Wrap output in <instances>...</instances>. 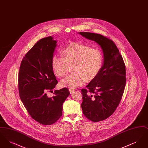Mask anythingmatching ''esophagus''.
<instances>
[{"mask_svg":"<svg viewBox=\"0 0 148 148\" xmlns=\"http://www.w3.org/2000/svg\"><path fill=\"white\" fill-rule=\"evenodd\" d=\"M69 92H71L74 91V89H73V88H69Z\"/></svg>","mask_w":148,"mask_h":148,"instance_id":"obj_1","label":"esophagus"}]
</instances>
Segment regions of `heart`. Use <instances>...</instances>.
<instances>
[{
	"instance_id": "b5f03b06",
	"label": "heart",
	"mask_w": 148,
	"mask_h": 148,
	"mask_svg": "<svg viewBox=\"0 0 148 148\" xmlns=\"http://www.w3.org/2000/svg\"><path fill=\"white\" fill-rule=\"evenodd\" d=\"M104 62L101 50L80 43L68 45L62 51V56L54 55L51 59V66L56 77H63L72 65L73 73L63 79L61 86L71 88L77 87L85 81H90L99 74Z\"/></svg>"
}]
</instances>
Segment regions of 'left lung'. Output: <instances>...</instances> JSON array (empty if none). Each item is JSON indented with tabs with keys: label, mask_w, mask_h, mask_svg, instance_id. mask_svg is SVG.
<instances>
[{
	"label": "left lung",
	"mask_w": 148,
	"mask_h": 148,
	"mask_svg": "<svg viewBox=\"0 0 148 148\" xmlns=\"http://www.w3.org/2000/svg\"><path fill=\"white\" fill-rule=\"evenodd\" d=\"M79 34L97 42L104 53L101 70L85 89H81L83 113L87 119L98 122L110 116L119 104L126 85L125 65L112 39L97 33Z\"/></svg>",
	"instance_id": "obj_1"
}]
</instances>
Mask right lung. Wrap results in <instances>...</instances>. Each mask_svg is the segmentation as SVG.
Listing matches in <instances>:
<instances>
[{"mask_svg": "<svg viewBox=\"0 0 148 148\" xmlns=\"http://www.w3.org/2000/svg\"><path fill=\"white\" fill-rule=\"evenodd\" d=\"M56 42L51 36L39 40L21 61L18 74L20 98L30 116L40 124L49 125L62 115L63 104L70 92L66 88L47 96L58 83L51 66Z\"/></svg>", "mask_w": 148, "mask_h": 148, "instance_id": "add662e5", "label": "right lung"}]
</instances>
